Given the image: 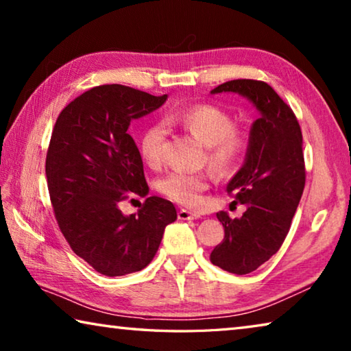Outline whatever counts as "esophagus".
Returning <instances> with one entry per match:
<instances>
[{"label":"esophagus","instance_id":"1","mask_svg":"<svg viewBox=\"0 0 351 351\" xmlns=\"http://www.w3.org/2000/svg\"><path fill=\"white\" fill-rule=\"evenodd\" d=\"M178 218L180 219H198L199 213L187 210V209H180V212H178Z\"/></svg>","mask_w":351,"mask_h":351}]
</instances>
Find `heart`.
Instances as JSON below:
<instances>
[{
  "instance_id": "1",
  "label": "heart",
  "mask_w": 351,
  "mask_h": 351,
  "mask_svg": "<svg viewBox=\"0 0 351 351\" xmlns=\"http://www.w3.org/2000/svg\"><path fill=\"white\" fill-rule=\"evenodd\" d=\"M169 123L182 127L207 145V161L219 176L234 175L245 161L249 150V133L234 125V117L228 111L210 104H195L171 111ZM167 127L156 122L142 133L139 150L144 162L158 169L164 161V144ZM207 173H190L175 170L159 181V192L169 199L184 206H197L201 193L209 187Z\"/></svg>"
}]
</instances>
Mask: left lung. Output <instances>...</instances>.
Returning a JSON list of instances; mask_svg holds the SVG:
<instances>
[{"label": "left lung", "instance_id": "1", "mask_svg": "<svg viewBox=\"0 0 351 351\" xmlns=\"http://www.w3.org/2000/svg\"><path fill=\"white\" fill-rule=\"evenodd\" d=\"M239 93L260 111L252 123L245 164L228 184V193L246 204L241 218L218 212L224 240L210 261L232 274H249L274 255L289 232L305 187L302 130L293 110L268 83L239 79L212 90Z\"/></svg>", "mask_w": 351, "mask_h": 351}]
</instances>
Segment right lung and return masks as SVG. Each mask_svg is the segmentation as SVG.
Wrapping results in <instances>:
<instances>
[{
  "mask_svg": "<svg viewBox=\"0 0 351 351\" xmlns=\"http://www.w3.org/2000/svg\"><path fill=\"white\" fill-rule=\"evenodd\" d=\"M165 100L167 94L100 85L64 106L52 130L46 178L58 228L71 249L104 276L144 269L165 226L176 219L175 206L159 197H148L128 217L119 209L130 197L148 195L130 123Z\"/></svg>",
  "mask_w": 351,
  "mask_h": 351,
  "instance_id": "obj_1",
  "label": "right lung"
}]
</instances>
